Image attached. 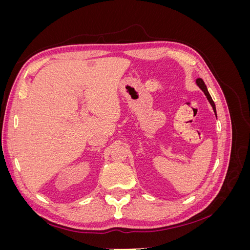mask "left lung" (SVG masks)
<instances>
[{
    "instance_id": "8db88e82",
    "label": "left lung",
    "mask_w": 250,
    "mask_h": 250,
    "mask_svg": "<svg viewBox=\"0 0 250 250\" xmlns=\"http://www.w3.org/2000/svg\"><path fill=\"white\" fill-rule=\"evenodd\" d=\"M196 84L198 85V87L202 90V92L204 93V95L207 96V99L208 100V102H209V104L211 105V107H213V109H214V112H215V115H216V117H217V113H216V106H215V103H214V101H213V99H211V97H210V95H209V93H208V88H207V85L204 84V82H203V80L202 79H197L196 80Z\"/></svg>"
}]
</instances>
